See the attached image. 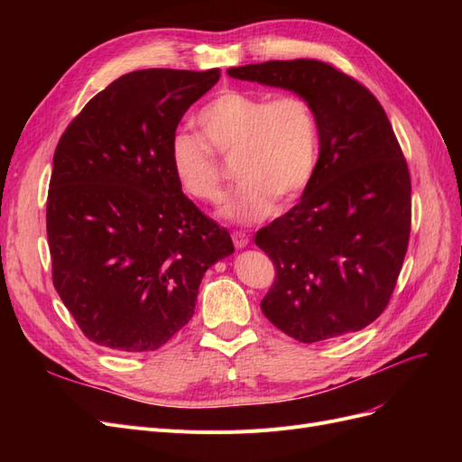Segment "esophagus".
Wrapping results in <instances>:
<instances>
[{"label":"esophagus","instance_id":"34e87169","mask_svg":"<svg viewBox=\"0 0 462 462\" xmlns=\"http://www.w3.org/2000/svg\"><path fill=\"white\" fill-rule=\"evenodd\" d=\"M231 239H233V245L236 248H245L248 245V235L245 231H233Z\"/></svg>","mask_w":462,"mask_h":462}]
</instances>
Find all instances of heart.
<instances>
[{
    "instance_id": "b5f03b06",
    "label": "heart",
    "mask_w": 462,
    "mask_h": 462,
    "mask_svg": "<svg viewBox=\"0 0 462 462\" xmlns=\"http://www.w3.org/2000/svg\"><path fill=\"white\" fill-rule=\"evenodd\" d=\"M202 136L179 133L171 143L177 183L190 199L217 204L223 199V170L216 158L235 156L241 179L221 216L233 223L268 217L277 202L292 200L310 185L319 160V117L309 97L289 92L270 96L226 90L197 116Z\"/></svg>"
}]
</instances>
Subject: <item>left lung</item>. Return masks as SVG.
Instances as JSON below:
<instances>
[{
    "label": "left lung",
    "instance_id": "1",
    "mask_svg": "<svg viewBox=\"0 0 462 462\" xmlns=\"http://www.w3.org/2000/svg\"><path fill=\"white\" fill-rule=\"evenodd\" d=\"M227 73L295 90L319 117L310 185L254 236L275 265L260 302L263 316L300 343L360 331L387 309L411 236V173L382 104L319 60L265 61Z\"/></svg>",
    "mask_w": 462,
    "mask_h": 462
}]
</instances>
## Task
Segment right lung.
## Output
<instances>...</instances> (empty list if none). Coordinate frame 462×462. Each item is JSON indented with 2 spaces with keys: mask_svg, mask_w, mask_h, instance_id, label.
<instances>
[{
  "mask_svg": "<svg viewBox=\"0 0 462 462\" xmlns=\"http://www.w3.org/2000/svg\"><path fill=\"white\" fill-rule=\"evenodd\" d=\"M219 77V69L127 73L60 138L46 208L51 279L96 345L156 351L192 318L206 270L235 250L171 167L179 121Z\"/></svg>",
  "mask_w": 462,
  "mask_h": 462,
  "instance_id": "1",
  "label": "right lung"
}]
</instances>
